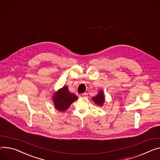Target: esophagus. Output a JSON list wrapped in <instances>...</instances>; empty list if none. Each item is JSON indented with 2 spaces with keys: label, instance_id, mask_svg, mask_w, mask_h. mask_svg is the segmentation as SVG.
<instances>
[{
  "label": "esophagus",
  "instance_id": "esophagus-1",
  "mask_svg": "<svg viewBox=\"0 0 160 160\" xmlns=\"http://www.w3.org/2000/svg\"><path fill=\"white\" fill-rule=\"evenodd\" d=\"M87 95H88V94H87V93H83L82 94V97H87Z\"/></svg>",
  "mask_w": 160,
  "mask_h": 160
}]
</instances>
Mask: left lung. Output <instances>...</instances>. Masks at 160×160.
<instances>
[{"label": "left lung", "mask_w": 160, "mask_h": 160, "mask_svg": "<svg viewBox=\"0 0 160 160\" xmlns=\"http://www.w3.org/2000/svg\"><path fill=\"white\" fill-rule=\"evenodd\" d=\"M92 99L93 101H94V102L98 105H102L104 101H105V98H104V95H103V91H99L98 94L92 98Z\"/></svg>", "instance_id": "1"}]
</instances>
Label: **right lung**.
Returning <instances> with one entry per match:
<instances>
[{"instance_id":"right-lung-1","label":"right lung","mask_w":160,"mask_h":160,"mask_svg":"<svg viewBox=\"0 0 160 160\" xmlns=\"http://www.w3.org/2000/svg\"><path fill=\"white\" fill-rule=\"evenodd\" d=\"M78 97L72 93H71L67 86L58 91L53 97V103L56 109L64 112L66 110L71 104L75 101Z\"/></svg>"}]
</instances>
